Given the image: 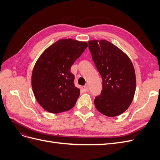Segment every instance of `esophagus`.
Here are the masks:
<instances>
[{"label": "esophagus", "mask_w": 160, "mask_h": 160, "mask_svg": "<svg viewBox=\"0 0 160 160\" xmlns=\"http://www.w3.org/2000/svg\"><path fill=\"white\" fill-rule=\"evenodd\" d=\"M81 89L83 91V92H85V93H87V92L89 91V88H88V85H86L85 86H83L81 87Z\"/></svg>", "instance_id": "obj_1"}]
</instances>
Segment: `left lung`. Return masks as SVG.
<instances>
[{
	"mask_svg": "<svg viewBox=\"0 0 160 160\" xmlns=\"http://www.w3.org/2000/svg\"><path fill=\"white\" fill-rule=\"evenodd\" d=\"M92 59L102 78L101 94L94 103L101 113L115 117L132 103L136 88L135 69L129 57L106 40L88 41Z\"/></svg>",
	"mask_w": 160,
	"mask_h": 160,
	"instance_id": "left-lung-1",
	"label": "left lung"
}]
</instances>
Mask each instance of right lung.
<instances>
[{
    "instance_id": "1",
    "label": "right lung",
    "mask_w": 160,
    "mask_h": 160,
    "mask_svg": "<svg viewBox=\"0 0 160 160\" xmlns=\"http://www.w3.org/2000/svg\"><path fill=\"white\" fill-rule=\"evenodd\" d=\"M88 47L85 41L63 38L46 49L34 66L31 85L37 101L52 113L74 107L80 89L74 84L71 67Z\"/></svg>"
}]
</instances>
